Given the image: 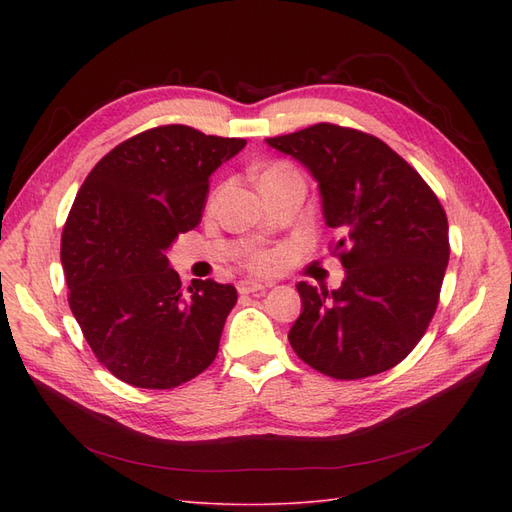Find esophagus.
Listing matches in <instances>:
<instances>
[{
	"mask_svg": "<svg viewBox=\"0 0 512 512\" xmlns=\"http://www.w3.org/2000/svg\"><path fill=\"white\" fill-rule=\"evenodd\" d=\"M237 290H239L241 294H254V292L267 290V286L260 284V282H254V280H241V282L237 284Z\"/></svg>",
	"mask_w": 512,
	"mask_h": 512,
	"instance_id": "obj_1",
	"label": "esophagus"
}]
</instances>
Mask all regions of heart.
I'll return each mask as SVG.
<instances>
[{
	"label": "heart",
	"mask_w": 512,
	"mask_h": 512,
	"mask_svg": "<svg viewBox=\"0 0 512 512\" xmlns=\"http://www.w3.org/2000/svg\"><path fill=\"white\" fill-rule=\"evenodd\" d=\"M297 175H299L297 170H294L288 162H273L260 173V185L284 179V177H297ZM245 265L258 273H271L277 265H280V254L269 252V250L254 252L245 258Z\"/></svg>",
	"instance_id": "obj_1"
}]
</instances>
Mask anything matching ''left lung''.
<instances>
[{"label": "left lung", "mask_w": 512, "mask_h": 512, "mask_svg": "<svg viewBox=\"0 0 512 512\" xmlns=\"http://www.w3.org/2000/svg\"><path fill=\"white\" fill-rule=\"evenodd\" d=\"M314 175L331 254L346 269L339 290L297 286L303 314L288 342L299 359L335 380L395 367L436 314L448 265L444 207L416 170L380 138L316 123L267 138Z\"/></svg>", "instance_id": "left-lung-1"}]
</instances>
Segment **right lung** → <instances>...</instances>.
<instances>
[{
    "instance_id": "obj_1",
    "label": "right lung",
    "mask_w": 512,
    "mask_h": 512,
    "mask_svg": "<svg viewBox=\"0 0 512 512\" xmlns=\"http://www.w3.org/2000/svg\"><path fill=\"white\" fill-rule=\"evenodd\" d=\"M243 147L245 138L158 126L108 151L76 194L61 232L68 303L121 382L175 389L218 354L237 290L194 280L185 294L166 250L203 218L211 173Z\"/></svg>"
}]
</instances>
